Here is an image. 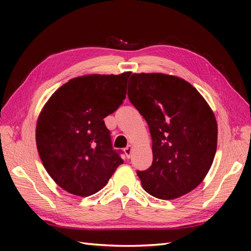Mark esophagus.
I'll use <instances>...</instances> for the list:
<instances>
[{"instance_id": "34e87169", "label": "esophagus", "mask_w": 251, "mask_h": 251, "mask_svg": "<svg viewBox=\"0 0 251 251\" xmlns=\"http://www.w3.org/2000/svg\"><path fill=\"white\" fill-rule=\"evenodd\" d=\"M124 152H125V154H126V156L127 157H130V154H131V152H132V146H127L125 149H124Z\"/></svg>"}]
</instances>
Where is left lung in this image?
I'll return each mask as SVG.
<instances>
[{
	"instance_id": "obj_1",
	"label": "left lung",
	"mask_w": 251,
	"mask_h": 251,
	"mask_svg": "<svg viewBox=\"0 0 251 251\" xmlns=\"http://www.w3.org/2000/svg\"><path fill=\"white\" fill-rule=\"evenodd\" d=\"M128 98L145 117L153 162L137 172L142 188L159 200H175L201 183L214 162L218 125L197 89L178 76L134 73Z\"/></svg>"
}]
</instances>
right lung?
Listing matches in <instances>:
<instances>
[{"label": "right lung", "mask_w": 251, "mask_h": 251, "mask_svg": "<svg viewBox=\"0 0 251 251\" xmlns=\"http://www.w3.org/2000/svg\"><path fill=\"white\" fill-rule=\"evenodd\" d=\"M130 74L74 77L42 109L35 129L37 151L51 179L69 193H97L124 163L112 149L103 119L126 98Z\"/></svg>", "instance_id": "1"}]
</instances>
